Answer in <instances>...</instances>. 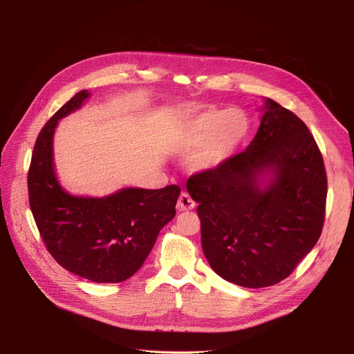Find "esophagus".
<instances>
[{
    "label": "esophagus",
    "instance_id": "1",
    "mask_svg": "<svg viewBox=\"0 0 354 354\" xmlns=\"http://www.w3.org/2000/svg\"><path fill=\"white\" fill-rule=\"evenodd\" d=\"M195 208V201L189 196L186 192H181V195L178 196L177 201V209L178 211H189Z\"/></svg>",
    "mask_w": 354,
    "mask_h": 354
}]
</instances>
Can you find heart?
Masks as SVG:
<instances>
[{
    "label": "heart",
    "mask_w": 354,
    "mask_h": 354,
    "mask_svg": "<svg viewBox=\"0 0 354 354\" xmlns=\"http://www.w3.org/2000/svg\"><path fill=\"white\" fill-rule=\"evenodd\" d=\"M248 134V120L239 109L207 111L181 128L177 147L192 153L201 149L196 167L209 169L221 165L234 153Z\"/></svg>",
    "instance_id": "1"
}]
</instances>
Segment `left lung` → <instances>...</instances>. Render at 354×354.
Returning a JSON list of instances; mask_svg holds the SVG:
<instances>
[{
	"instance_id": "obj_1",
	"label": "left lung",
	"mask_w": 354,
	"mask_h": 354,
	"mask_svg": "<svg viewBox=\"0 0 354 354\" xmlns=\"http://www.w3.org/2000/svg\"><path fill=\"white\" fill-rule=\"evenodd\" d=\"M243 152L187 180L211 269L245 288L279 283L322 233L328 178L307 125L272 99ZM263 172L271 181L259 186Z\"/></svg>"
}]
</instances>
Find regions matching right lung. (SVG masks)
Returning a JSON list of instances; mask_svg holds the SVG:
<instances>
[{"mask_svg":"<svg viewBox=\"0 0 354 354\" xmlns=\"http://www.w3.org/2000/svg\"><path fill=\"white\" fill-rule=\"evenodd\" d=\"M88 97L87 90L77 93L41 128L28 171L29 205L47 251L63 269L118 283L140 269L160 229L174 218L180 187H128L106 198L63 190L53 168V134L60 118Z\"/></svg>","mask_w":354,"mask_h":354,"instance_id":"1","label":"right lung"}]
</instances>
